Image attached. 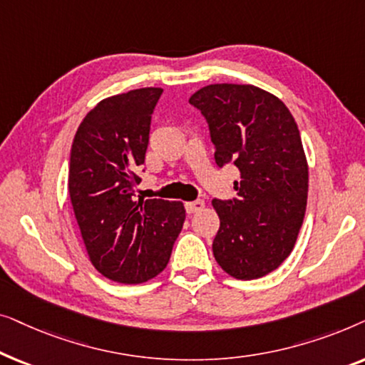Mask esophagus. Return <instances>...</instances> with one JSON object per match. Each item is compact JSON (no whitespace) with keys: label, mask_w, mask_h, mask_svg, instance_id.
<instances>
[{"label":"esophagus","mask_w":365,"mask_h":365,"mask_svg":"<svg viewBox=\"0 0 365 365\" xmlns=\"http://www.w3.org/2000/svg\"><path fill=\"white\" fill-rule=\"evenodd\" d=\"M204 209V201L202 199H196V201H189L186 202V211L187 214H194V212H199Z\"/></svg>","instance_id":"esophagus-1"}]
</instances>
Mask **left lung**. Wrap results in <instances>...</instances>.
Wrapping results in <instances>:
<instances>
[{"label":"left lung","instance_id":"1","mask_svg":"<svg viewBox=\"0 0 365 365\" xmlns=\"http://www.w3.org/2000/svg\"><path fill=\"white\" fill-rule=\"evenodd\" d=\"M206 118L219 168L232 163L237 197L214 199L212 252L229 276L272 272L296 244L307 204L309 168L301 134L281 99L252 84H209L189 98Z\"/></svg>","mask_w":365,"mask_h":365}]
</instances>
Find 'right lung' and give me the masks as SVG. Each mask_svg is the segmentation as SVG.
<instances>
[{"label": "right lung", "mask_w": 365, "mask_h": 365, "mask_svg": "<svg viewBox=\"0 0 365 365\" xmlns=\"http://www.w3.org/2000/svg\"><path fill=\"white\" fill-rule=\"evenodd\" d=\"M161 94V88H141L103 99L73 139L68 189L74 216L89 261L114 282H146L164 271L186 219L182 202L134 196Z\"/></svg>", "instance_id": "1"}]
</instances>
